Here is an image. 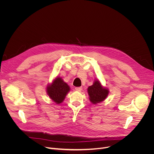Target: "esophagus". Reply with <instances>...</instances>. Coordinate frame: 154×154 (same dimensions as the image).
I'll return each mask as SVG.
<instances>
[{"label":"esophagus","mask_w":154,"mask_h":154,"mask_svg":"<svg viewBox=\"0 0 154 154\" xmlns=\"http://www.w3.org/2000/svg\"><path fill=\"white\" fill-rule=\"evenodd\" d=\"M75 90L77 91H81L82 90V87H76Z\"/></svg>","instance_id":"obj_1"}]
</instances>
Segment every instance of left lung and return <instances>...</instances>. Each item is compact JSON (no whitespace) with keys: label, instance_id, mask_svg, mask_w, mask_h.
Returning a JSON list of instances; mask_svg holds the SVG:
<instances>
[{"label":"left lung","instance_id":"obj_1","mask_svg":"<svg viewBox=\"0 0 154 154\" xmlns=\"http://www.w3.org/2000/svg\"><path fill=\"white\" fill-rule=\"evenodd\" d=\"M89 99L93 104H97L105 100L109 94V89L103 87L99 79H95L93 84L87 89Z\"/></svg>","mask_w":154,"mask_h":154}]
</instances>
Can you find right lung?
Returning <instances> with one entry per match:
<instances>
[{"instance_id":"add662e5","label":"right lung","mask_w":154,"mask_h":154,"mask_svg":"<svg viewBox=\"0 0 154 154\" xmlns=\"http://www.w3.org/2000/svg\"><path fill=\"white\" fill-rule=\"evenodd\" d=\"M46 93L51 99L56 104L62 103L68 93L70 91V86L59 76L55 77L46 88Z\"/></svg>"}]
</instances>
